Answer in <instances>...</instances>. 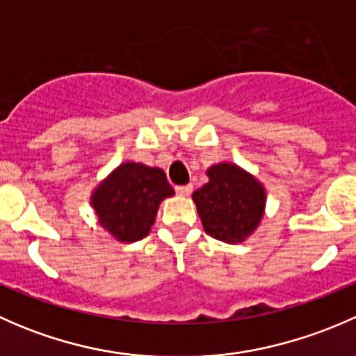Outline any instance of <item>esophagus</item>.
Masks as SVG:
<instances>
[{"label":"esophagus","instance_id":"34e87169","mask_svg":"<svg viewBox=\"0 0 356 356\" xmlns=\"http://www.w3.org/2000/svg\"><path fill=\"white\" fill-rule=\"evenodd\" d=\"M175 191H177V195H181V196H188V195H191V191H193V184L177 186V188H175Z\"/></svg>","mask_w":356,"mask_h":356}]
</instances>
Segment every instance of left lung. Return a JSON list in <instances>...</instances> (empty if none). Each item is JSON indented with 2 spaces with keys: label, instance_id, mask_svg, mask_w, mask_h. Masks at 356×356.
Here are the masks:
<instances>
[{
  "label": "left lung",
  "instance_id": "1",
  "mask_svg": "<svg viewBox=\"0 0 356 356\" xmlns=\"http://www.w3.org/2000/svg\"><path fill=\"white\" fill-rule=\"evenodd\" d=\"M208 177L210 181L193 193L204 231L218 241L241 243L264 215V188L232 163L215 165Z\"/></svg>",
  "mask_w": 356,
  "mask_h": 356
}]
</instances>
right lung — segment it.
Segmentation results:
<instances>
[{"label": "right lung", "instance_id": "1", "mask_svg": "<svg viewBox=\"0 0 356 356\" xmlns=\"http://www.w3.org/2000/svg\"><path fill=\"white\" fill-rule=\"evenodd\" d=\"M174 195L161 168L141 163L120 165L96 189L92 207L105 229L118 241H139L148 236L160 201Z\"/></svg>", "mask_w": 356, "mask_h": 356}]
</instances>
